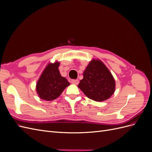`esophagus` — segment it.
<instances>
[{
    "label": "esophagus",
    "instance_id": "1",
    "mask_svg": "<svg viewBox=\"0 0 152 152\" xmlns=\"http://www.w3.org/2000/svg\"><path fill=\"white\" fill-rule=\"evenodd\" d=\"M71 83L73 84L77 85V84H79V80H77V79H76V80L75 79H73V80H71Z\"/></svg>",
    "mask_w": 152,
    "mask_h": 152
}]
</instances>
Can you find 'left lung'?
<instances>
[{
	"label": "left lung",
	"mask_w": 152,
	"mask_h": 152,
	"mask_svg": "<svg viewBox=\"0 0 152 152\" xmlns=\"http://www.w3.org/2000/svg\"><path fill=\"white\" fill-rule=\"evenodd\" d=\"M78 87L89 98L96 102L108 99L115 91V82L107 67L100 60H92L84 72Z\"/></svg>",
	"instance_id": "obj_1"
}]
</instances>
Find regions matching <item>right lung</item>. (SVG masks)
Segmentation results:
<instances>
[{
	"label": "right lung",
	"mask_w": 152,
	"mask_h": 152,
	"mask_svg": "<svg viewBox=\"0 0 152 152\" xmlns=\"http://www.w3.org/2000/svg\"><path fill=\"white\" fill-rule=\"evenodd\" d=\"M59 65V62L49 64L39 78L36 89L41 99L46 101L56 99L70 85L66 78L61 75Z\"/></svg>",
	"instance_id": "add662e5"
}]
</instances>
